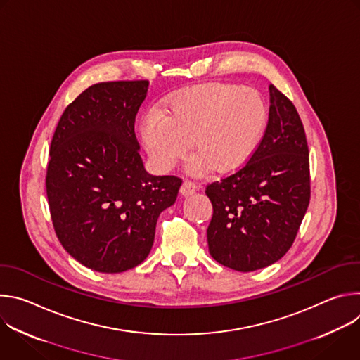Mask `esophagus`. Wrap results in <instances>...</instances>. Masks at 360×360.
<instances>
[{"label": "esophagus", "instance_id": "34e87169", "mask_svg": "<svg viewBox=\"0 0 360 360\" xmlns=\"http://www.w3.org/2000/svg\"><path fill=\"white\" fill-rule=\"evenodd\" d=\"M196 184L193 182V181H191V179H185L184 182H182V185H181V193L184 195V196H189V195H192L195 191H196Z\"/></svg>", "mask_w": 360, "mask_h": 360}]
</instances>
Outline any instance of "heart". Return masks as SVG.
<instances>
[{"label": "heart", "instance_id": "b5f03b06", "mask_svg": "<svg viewBox=\"0 0 360 360\" xmlns=\"http://www.w3.org/2000/svg\"><path fill=\"white\" fill-rule=\"evenodd\" d=\"M268 107L258 91L229 84H207L172 96L167 114L150 111L142 141L153 164L171 169L192 146L188 162L193 175L214 169L229 172L243 165L259 145Z\"/></svg>", "mask_w": 360, "mask_h": 360}]
</instances>
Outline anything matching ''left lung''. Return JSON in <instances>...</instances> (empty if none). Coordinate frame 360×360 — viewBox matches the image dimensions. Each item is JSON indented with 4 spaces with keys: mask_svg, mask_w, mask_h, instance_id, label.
Here are the masks:
<instances>
[{
    "mask_svg": "<svg viewBox=\"0 0 360 360\" xmlns=\"http://www.w3.org/2000/svg\"><path fill=\"white\" fill-rule=\"evenodd\" d=\"M269 120L249 161L207 186L214 215L208 246L221 265L252 272L289 250L311 199L309 149L300 117L269 85Z\"/></svg>",
    "mask_w": 360,
    "mask_h": 360,
    "instance_id": "1",
    "label": "left lung"
}]
</instances>
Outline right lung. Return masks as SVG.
<instances>
[{
  "label": "right lung",
  "mask_w": 360,
  "mask_h": 360,
  "mask_svg": "<svg viewBox=\"0 0 360 360\" xmlns=\"http://www.w3.org/2000/svg\"><path fill=\"white\" fill-rule=\"evenodd\" d=\"M148 85H91L65 108L51 141V219L64 249L96 272H124L146 259L160 214L182 184L143 168L134 128Z\"/></svg>",
  "instance_id": "add662e5"
}]
</instances>
